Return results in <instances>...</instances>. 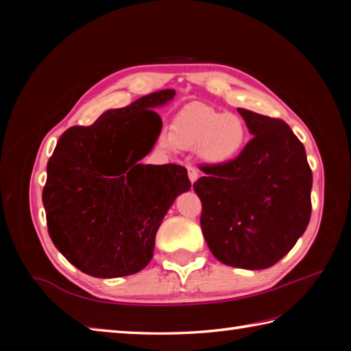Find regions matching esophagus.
<instances>
[{"mask_svg":"<svg viewBox=\"0 0 351 351\" xmlns=\"http://www.w3.org/2000/svg\"><path fill=\"white\" fill-rule=\"evenodd\" d=\"M187 175H189V180L192 184L198 180V170L192 167V165H189V167H187Z\"/></svg>","mask_w":351,"mask_h":351,"instance_id":"obj_1","label":"esophagus"}]
</instances>
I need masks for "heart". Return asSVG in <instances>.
<instances>
[{
    "instance_id": "b5f03b06",
    "label": "heart",
    "mask_w": 351,
    "mask_h": 351,
    "mask_svg": "<svg viewBox=\"0 0 351 351\" xmlns=\"http://www.w3.org/2000/svg\"><path fill=\"white\" fill-rule=\"evenodd\" d=\"M247 138V125L241 116L204 104H190L175 116L171 130H161L158 144L167 152L198 150L206 162L224 165L240 156Z\"/></svg>"
}]
</instances>
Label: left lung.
Instances as JSON below:
<instances>
[{
	"label": "left lung",
	"instance_id": "1",
	"mask_svg": "<svg viewBox=\"0 0 351 351\" xmlns=\"http://www.w3.org/2000/svg\"><path fill=\"white\" fill-rule=\"evenodd\" d=\"M254 138L235 161L199 165L193 182L201 229L215 258L265 269L285 257L311 217L313 173L305 147L282 119L239 108Z\"/></svg>",
	"mask_w": 351,
	"mask_h": 351
}]
</instances>
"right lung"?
I'll use <instances>...</instances> for the list:
<instances>
[{
	"instance_id": "add662e5",
	"label": "right lung",
	"mask_w": 351,
	"mask_h": 351,
	"mask_svg": "<svg viewBox=\"0 0 351 351\" xmlns=\"http://www.w3.org/2000/svg\"><path fill=\"white\" fill-rule=\"evenodd\" d=\"M173 90L108 110L90 127H71L47 161V232L69 263L88 276H132L150 263L154 237L175 198L190 189L182 165L139 161L162 121L153 108Z\"/></svg>"
}]
</instances>
